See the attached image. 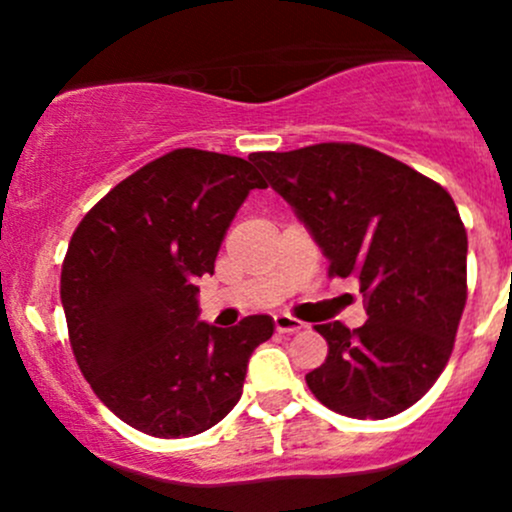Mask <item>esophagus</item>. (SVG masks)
<instances>
[{
    "mask_svg": "<svg viewBox=\"0 0 512 512\" xmlns=\"http://www.w3.org/2000/svg\"><path fill=\"white\" fill-rule=\"evenodd\" d=\"M275 327L280 334H294V332H299V329H304V324L299 322V319L289 317V314H277Z\"/></svg>",
    "mask_w": 512,
    "mask_h": 512,
    "instance_id": "1",
    "label": "esophagus"
}]
</instances>
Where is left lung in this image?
Masks as SVG:
<instances>
[{"label": "left lung", "mask_w": 512, "mask_h": 512, "mask_svg": "<svg viewBox=\"0 0 512 512\" xmlns=\"http://www.w3.org/2000/svg\"><path fill=\"white\" fill-rule=\"evenodd\" d=\"M329 260L356 277L359 329L317 324L329 354L307 386L327 409L389 418L446 369L466 307L468 237L451 195L401 160L356 143L252 153Z\"/></svg>", "instance_id": "8db88e82"}]
</instances>
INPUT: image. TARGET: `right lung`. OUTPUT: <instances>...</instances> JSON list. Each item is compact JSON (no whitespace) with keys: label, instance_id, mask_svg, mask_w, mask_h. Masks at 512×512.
Masks as SVG:
<instances>
[{"label":"right lung","instance_id":"right-lung-1","mask_svg":"<svg viewBox=\"0 0 512 512\" xmlns=\"http://www.w3.org/2000/svg\"><path fill=\"white\" fill-rule=\"evenodd\" d=\"M255 165L178 148L128 175L84 215L61 267L69 342L91 389L128 426L195 436L240 401L247 361L275 322H198V277L213 275Z\"/></svg>","mask_w":512,"mask_h":512}]
</instances>
